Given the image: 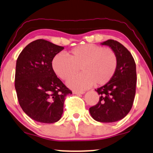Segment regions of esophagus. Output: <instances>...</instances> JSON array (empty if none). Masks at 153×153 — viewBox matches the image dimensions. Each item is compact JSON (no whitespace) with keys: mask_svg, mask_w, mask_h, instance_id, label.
Wrapping results in <instances>:
<instances>
[{"mask_svg":"<svg viewBox=\"0 0 153 153\" xmlns=\"http://www.w3.org/2000/svg\"><path fill=\"white\" fill-rule=\"evenodd\" d=\"M73 93L75 94H84L85 92L83 91H78V90H73Z\"/></svg>","mask_w":153,"mask_h":153,"instance_id":"1","label":"esophagus"}]
</instances>
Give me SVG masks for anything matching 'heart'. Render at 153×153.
<instances>
[{"mask_svg": "<svg viewBox=\"0 0 153 153\" xmlns=\"http://www.w3.org/2000/svg\"><path fill=\"white\" fill-rule=\"evenodd\" d=\"M68 57L58 54L53 58L52 67L60 78L68 80L78 73H82L68 82L75 90H85L95 83L103 85L109 82L114 75L118 65L115 52L93 44L75 46L68 53Z\"/></svg>", "mask_w": 153, "mask_h": 153, "instance_id": "b5f03b06", "label": "heart"}]
</instances>
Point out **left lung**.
Instances as JSON below:
<instances>
[{
  "label": "left lung",
  "mask_w": 153,
  "mask_h": 153,
  "mask_svg": "<svg viewBox=\"0 0 153 153\" xmlns=\"http://www.w3.org/2000/svg\"><path fill=\"white\" fill-rule=\"evenodd\" d=\"M102 44L109 46L115 52L118 65L111 80L95 90L100 100L90 108V113L96 121L111 123L123 119L132 108L136 94V66L130 51L119 42L109 39Z\"/></svg>",
  "instance_id": "8db88e82"
}]
</instances>
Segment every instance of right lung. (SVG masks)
I'll return each instance as SVG.
<instances>
[{"instance_id":"add662e5","label":"right lung","mask_w":153,"mask_h":153,"mask_svg":"<svg viewBox=\"0 0 153 153\" xmlns=\"http://www.w3.org/2000/svg\"><path fill=\"white\" fill-rule=\"evenodd\" d=\"M64 47L36 39L17 59L15 88L21 108L38 122L52 123L61 118L65 97L72 94L54 72L52 61Z\"/></svg>"}]
</instances>
